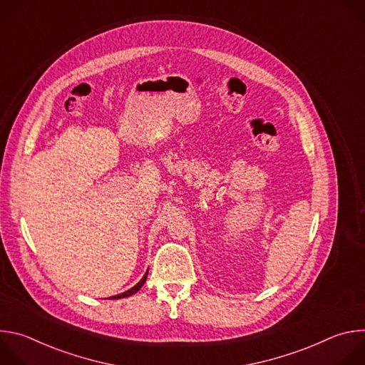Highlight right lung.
Here are the masks:
<instances>
[{"label": "right lung", "instance_id": "add662e5", "mask_svg": "<svg viewBox=\"0 0 365 365\" xmlns=\"http://www.w3.org/2000/svg\"><path fill=\"white\" fill-rule=\"evenodd\" d=\"M147 274H148V270L145 272V274L141 277V280L135 284V286H133L131 289H128L127 292H124V293H120V294H115V296H111V297H108V299H123V297H128V296H131V294H134V293H137L140 289H141V286L145 283V279H147Z\"/></svg>", "mask_w": 365, "mask_h": 365}]
</instances>
